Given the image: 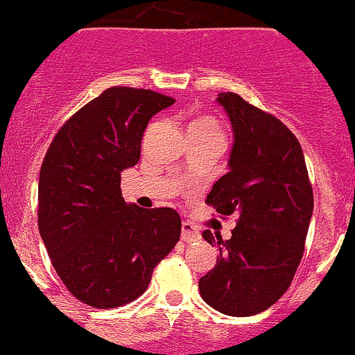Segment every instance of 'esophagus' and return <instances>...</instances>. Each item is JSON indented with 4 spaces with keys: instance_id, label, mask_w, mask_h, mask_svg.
I'll return each mask as SVG.
<instances>
[{
    "instance_id": "esophagus-1",
    "label": "esophagus",
    "mask_w": 355,
    "mask_h": 355,
    "mask_svg": "<svg viewBox=\"0 0 355 355\" xmlns=\"http://www.w3.org/2000/svg\"><path fill=\"white\" fill-rule=\"evenodd\" d=\"M182 240L187 241V243H192V241H199L200 240V233L192 223H184L182 225Z\"/></svg>"
}]
</instances>
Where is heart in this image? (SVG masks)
<instances>
[{"mask_svg":"<svg viewBox=\"0 0 355 355\" xmlns=\"http://www.w3.org/2000/svg\"><path fill=\"white\" fill-rule=\"evenodd\" d=\"M192 130H199V132H206V134H218V136H221V130H219V125L216 124L212 119L209 117H200V119H196V121L190 124V128Z\"/></svg>","mask_w":355,"mask_h":355,"instance_id":"1","label":"heart"}]
</instances>
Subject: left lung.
Segmentation results:
<instances>
[{
	"instance_id": "obj_1",
	"label": "left lung",
	"mask_w": 355,
	"mask_h": 355,
	"mask_svg": "<svg viewBox=\"0 0 355 355\" xmlns=\"http://www.w3.org/2000/svg\"><path fill=\"white\" fill-rule=\"evenodd\" d=\"M233 130L227 171L207 196L219 214L238 212L230 240L206 230L218 262L199 281L200 296L223 315L270 308L293 282L313 216V190L296 136L236 93H219Z\"/></svg>"
}]
</instances>
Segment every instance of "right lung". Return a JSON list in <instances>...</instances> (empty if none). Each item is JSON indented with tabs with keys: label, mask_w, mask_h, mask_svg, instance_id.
I'll list each match as a JSON object with an SVG mask.
<instances>
[{
	"label": "right lung",
	"mask_w": 355,
	"mask_h": 355,
	"mask_svg": "<svg viewBox=\"0 0 355 355\" xmlns=\"http://www.w3.org/2000/svg\"><path fill=\"white\" fill-rule=\"evenodd\" d=\"M151 89L114 87L59 129L39 177V231L74 297L93 308L128 304L173 250L175 209L125 204L121 171L137 165L153 115L173 105Z\"/></svg>",
	"instance_id": "add662e5"
}]
</instances>
